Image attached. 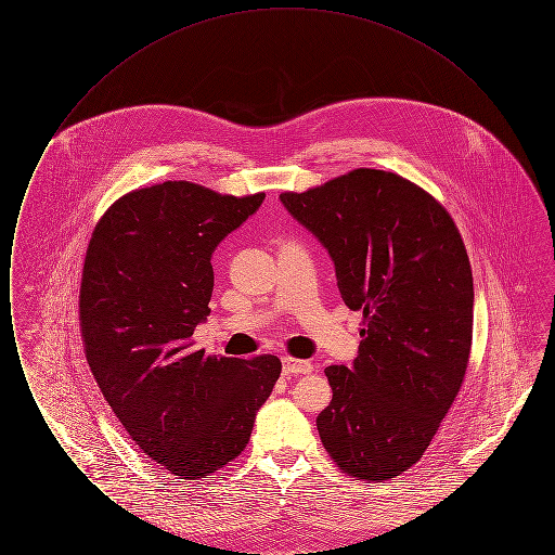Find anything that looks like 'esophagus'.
Here are the masks:
<instances>
[{
	"mask_svg": "<svg viewBox=\"0 0 555 555\" xmlns=\"http://www.w3.org/2000/svg\"><path fill=\"white\" fill-rule=\"evenodd\" d=\"M283 372L285 374H310L312 364L308 360H297V358H283Z\"/></svg>",
	"mask_w": 555,
	"mask_h": 555,
	"instance_id": "34e87169",
	"label": "esophagus"
}]
</instances>
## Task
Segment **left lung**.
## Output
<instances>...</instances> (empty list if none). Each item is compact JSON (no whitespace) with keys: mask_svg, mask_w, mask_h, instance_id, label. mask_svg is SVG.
Listing matches in <instances>:
<instances>
[{"mask_svg":"<svg viewBox=\"0 0 555 555\" xmlns=\"http://www.w3.org/2000/svg\"><path fill=\"white\" fill-rule=\"evenodd\" d=\"M283 206L326 247L345 306L364 314L351 369L324 370L322 446L353 478L414 466L468 369L473 270L449 211L396 172L358 168Z\"/></svg>","mask_w":555,"mask_h":555,"instance_id":"left-lung-1","label":"left lung"}]
</instances>
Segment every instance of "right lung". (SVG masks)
Returning a JSON list of instances; mask_svg holds the SVG:
<instances>
[{
    "label": "right lung",
    "mask_w": 555,
    "mask_h": 555,
    "mask_svg": "<svg viewBox=\"0 0 555 555\" xmlns=\"http://www.w3.org/2000/svg\"><path fill=\"white\" fill-rule=\"evenodd\" d=\"M264 197L189 181L134 189L87 247L79 320L89 369L139 449L185 480L237 457L281 376L276 356L216 358L191 341L210 314L214 249Z\"/></svg>",
    "instance_id": "add662e5"
}]
</instances>
